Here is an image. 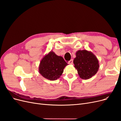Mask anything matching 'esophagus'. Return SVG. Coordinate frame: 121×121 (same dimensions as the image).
<instances>
[{
    "label": "esophagus",
    "mask_w": 121,
    "mask_h": 121,
    "mask_svg": "<svg viewBox=\"0 0 121 121\" xmlns=\"http://www.w3.org/2000/svg\"><path fill=\"white\" fill-rule=\"evenodd\" d=\"M68 64H70V65H72V64H73V60L72 59V60H69V61H68Z\"/></svg>",
    "instance_id": "34e87169"
}]
</instances>
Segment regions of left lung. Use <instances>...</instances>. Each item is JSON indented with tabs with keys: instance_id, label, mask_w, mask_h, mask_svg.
I'll return each instance as SVG.
<instances>
[{
	"instance_id": "obj_1",
	"label": "left lung",
	"mask_w": 121,
	"mask_h": 121,
	"mask_svg": "<svg viewBox=\"0 0 121 121\" xmlns=\"http://www.w3.org/2000/svg\"><path fill=\"white\" fill-rule=\"evenodd\" d=\"M76 55L73 63L80 78L88 79L96 74L99 65L96 57L92 52L86 50H78Z\"/></svg>"
}]
</instances>
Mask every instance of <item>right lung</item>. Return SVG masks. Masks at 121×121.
I'll use <instances>...</instances> for the list:
<instances>
[{"label":"right lung","instance_id":"1","mask_svg":"<svg viewBox=\"0 0 121 121\" xmlns=\"http://www.w3.org/2000/svg\"><path fill=\"white\" fill-rule=\"evenodd\" d=\"M68 65L61 56H57L53 52L47 54L40 62V74L50 80H56L63 74L64 69Z\"/></svg>","mask_w":121,"mask_h":121}]
</instances>
